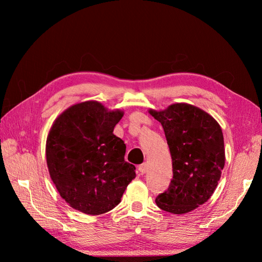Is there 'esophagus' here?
I'll return each instance as SVG.
<instances>
[{"label": "esophagus", "instance_id": "34e87169", "mask_svg": "<svg viewBox=\"0 0 262 262\" xmlns=\"http://www.w3.org/2000/svg\"><path fill=\"white\" fill-rule=\"evenodd\" d=\"M147 163H143V164H141L140 166H138V171H140V173L141 174H144L145 173V172L147 171Z\"/></svg>", "mask_w": 262, "mask_h": 262}]
</instances>
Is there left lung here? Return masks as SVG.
Here are the masks:
<instances>
[{
  "label": "left lung",
  "instance_id": "obj_1",
  "mask_svg": "<svg viewBox=\"0 0 262 262\" xmlns=\"http://www.w3.org/2000/svg\"><path fill=\"white\" fill-rule=\"evenodd\" d=\"M149 114L163 127L173 171L168 190L155 203L172 214L188 213L207 202L219 185L225 164L221 126L204 110L187 103Z\"/></svg>",
  "mask_w": 262,
  "mask_h": 262
}]
</instances>
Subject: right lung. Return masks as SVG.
Masks as SVG:
<instances>
[{
    "label": "right lung",
    "mask_w": 262,
    "mask_h": 262,
    "mask_svg": "<svg viewBox=\"0 0 262 262\" xmlns=\"http://www.w3.org/2000/svg\"><path fill=\"white\" fill-rule=\"evenodd\" d=\"M124 113L97 101L72 105L55 120L46 142L49 174L71 207L89 215L115 208L136 177L126 145L114 135Z\"/></svg>",
    "instance_id": "add662e5"
}]
</instances>
